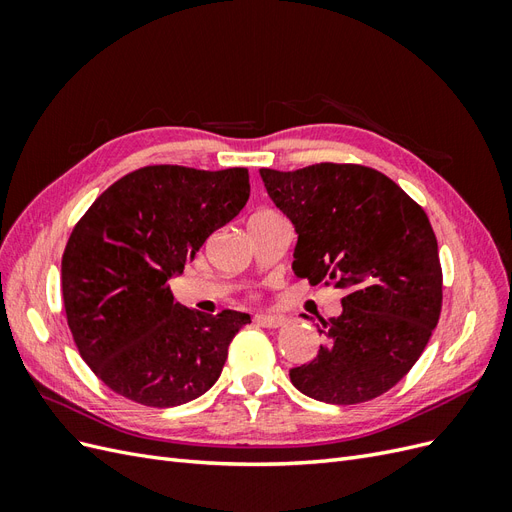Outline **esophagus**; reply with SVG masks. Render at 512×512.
I'll return each instance as SVG.
<instances>
[{
	"mask_svg": "<svg viewBox=\"0 0 512 512\" xmlns=\"http://www.w3.org/2000/svg\"><path fill=\"white\" fill-rule=\"evenodd\" d=\"M254 322L260 324V327H267V329H277L282 327V324L286 322L282 316H273V314H256L254 316Z\"/></svg>",
	"mask_w": 512,
	"mask_h": 512,
	"instance_id": "34e87169",
	"label": "esophagus"
}]
</instances>
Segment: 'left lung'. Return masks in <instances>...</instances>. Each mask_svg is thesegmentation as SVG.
Here are the masks:
<instances>
[{
    "label": "left lung",
    "mask_w": 512,
    "mask_h": 512,
    "mask_svg": "<svg viewBox=\"0 0 512 512\" xmlns=\"http://www.w3.org/2000/svg\"><path fill=\"white\" fill-rule=\"evenodd\" d=\"M260 177L299 235L294 275L344 290L342 314L322 320L324 342L314 361L290 369L292 384L335 406L380 397L412 369L440 320L442 267L427 213L361 164L260 168Z\"/></svg>",
    "instance_id": "left-lung-1"
}]
</instances>
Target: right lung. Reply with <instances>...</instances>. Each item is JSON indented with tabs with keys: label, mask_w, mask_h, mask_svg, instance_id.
Wrapping results in <instances>:
<instances>
[{
	"label": "right lung",
	"mask_w": 512,
	"mask_h": 512,
	"mask_svg": "<svg viewBox=\"0 0 512 512\" xmlns=\"http://www.w3.org/2000/svg\"><path fill=\"white\" fill-rule=\"evenodd\" d=\"M247 198V168L156 164L115 181L76 222L61 258V294L74 344L108 389L173 408L220 378L250 316L194 312L175 303L168 280Z\"/></svg>",
	"instance_id": "add662e5"
}]
</instances>
